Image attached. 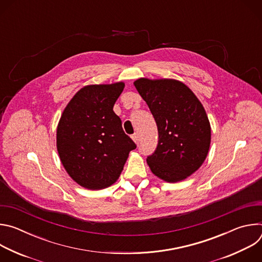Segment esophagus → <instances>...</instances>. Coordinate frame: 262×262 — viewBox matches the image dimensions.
Masks as SVG:
<instances>
[{"instance_id":"1","label":"esophagus","mask_w":262,"mask_h":262,"mask_svg":"<svg viewBox=\"0 0 262 262\" xmlns=\"http://www.w3.org/2000/svg\"><path fill=\"white\" fill-rule=\"evenodd\" d=\"M132 139L134 140L135 143H138L139 142V135L137 133H135L133 136H132Z\"/></svg>"}]
</instances>
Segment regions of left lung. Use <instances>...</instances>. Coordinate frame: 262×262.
Wrapping results in <instances>:
<instances>
[{"mask_svg":"<svg viewBox=\"0 0 262 262\" xmlns=\"http://www.w3.org/2000/svg\"><path fill=\"white\" fill-rule=\"evenodd\" d=\"M157 122L159 143L147 158L152 173L167 182H177L196 172L210 145L206 112L183 83L141 78L134 83Z\"/></svg>","mask_w":262,"mask_h":262,"instance_id":"obj_1","label":"left lung"}]
</instances>
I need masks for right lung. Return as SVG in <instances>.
<instances>
[{"instance_id": "add662e5", "label": "right lung", "mask_w": 262, "mask_h": 262, "mask_svg": "<svg viewBox=\"0 0 262 262\" xmlns=\"http://www.w3.org/2000/svg\"><path fill=\"white\" fill-rule=\"evenodd\" d=\"M123 89L122 82L85 86L63 111L58 154L66 172L83 188L101 190L113 184L137 147L113 111Z\"/></svg>"}]
</instances>
